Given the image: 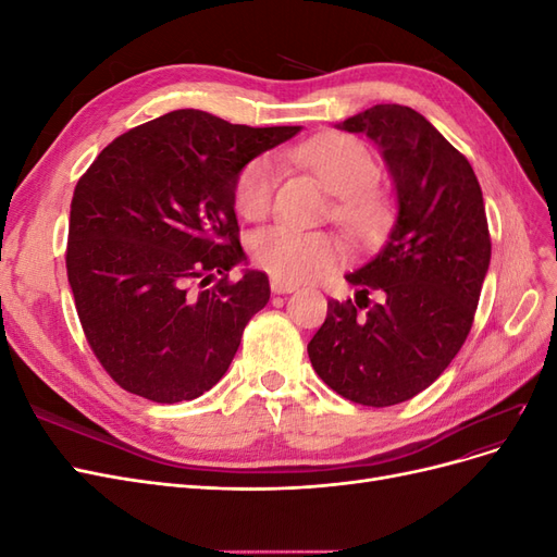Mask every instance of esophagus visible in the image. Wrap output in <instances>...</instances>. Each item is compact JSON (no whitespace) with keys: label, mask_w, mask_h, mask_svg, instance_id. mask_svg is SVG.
<instances>
[{"label":"esophagus","mask_w":557,"mask_h":557,"mask_svg":"<svg viewBox=\"0 0 557 557\" xmlns=\"http://www.w3.org/2000/svg\"><path fill=\"white\" fill-rule=\"evenodd\" d=\"M299 288L297 283H285V281H278V278H272V290L276 295H288V293H295Z\"/></svg>","instance_id":"34e87169"}]
</instances>
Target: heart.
<instances>
[{"label": "heart", "mask_w": 557, "mask_h": 557, "mask_svg": "<svg viewBox=\"0 0 557 557\" xmlns=\"http://www.w3.org/2000/svg\"><path fill=\"white\" fill-rule=\"evenodd\" d=\"M313 176L336 195L332 218L356 242L383 232L391 201L376 188L379 164L360 139L327 134L297 150ZM278 166L272 156H258L242 166L234 181V207L248 221H262L274 207ZM250 256L264 272L285 283H301L327 274L342 260V246L327 232H305L288 225L262 227L250 234Z\"/></svg>", "instance_id": "1"}]
</instances>
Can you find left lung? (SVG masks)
Masks as SVG:
<instances>
[{
    "label": "left lung",
    "instance_id": "obj_1",
    "mask_svg": "<svg viewBox=\"0 0 557 557\" xmlns=\"http://www.w3.org/2000/svg\"><path fill=\"white\" fill-rule=\"evenodd\" d=\"M342 129L379 144L399 211L379 256L346 276L356 301L330 299L307 350L336 395L393 407L423 393L462 348L491 264V232L469 160L418 111L376 104Z\"/></svg>",
    "mask_w": 557,
    "mask_h": 557
}]
</instances>
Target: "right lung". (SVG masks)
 Returning <instances> with one entry per match:
<instances>
[{"mask_svg":"<svg viewBox=\"0 0 557 557\" xmlns=\"http://www.w3.org/2000/svg\"><path fill=\"white\" fill-rule=\"evenodd\" d=\"M299 132L178 109L132 127L76 183L66 276L86 339L123 391L160 404L223 379L244 327L269 301L234 213L242 166Z\"/></svg>","mask_w":557,"mask_h":557,"instance_id":"obj_1","label":"right lung"}]
</instances>
